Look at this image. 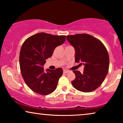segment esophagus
I'll return each instance as SVG.
<instances>
[{
    "label": "esophagus",
    "instance_id": "1",
    "mask_svg": "<svg viewBox=\"0 0 123 123\" xmlns=\"http://www.w3.org/2000/svg\"><path fill=\"white\" fill-rule=\"evenodd\" d=\"M63 72H64V73H68V72H69V71L68 70L64 69L63 70Z\"/></svg>",
    "mask_w": 123,
    "mask_h": 123
}]
</instances>
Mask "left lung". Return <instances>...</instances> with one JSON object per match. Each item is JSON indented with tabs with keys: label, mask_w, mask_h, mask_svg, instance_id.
I'll list each match as a JSON object with an SVG mask.
<instances>
[{
	"label": "left lung",
	"mask_w": 123,
	"mask_h": 123,
	"mask_svg": "<svg viewBox=\"0 0 123 123\" xmlns=\"http://www.w3.org/2000/svg\"><path fill=\"white\" fill-rule=\"evenodd\" d=\"M67 40L75 49V63L85 65L83 73L73 71L75 78L72 81V85L81 92L95 91L108 73L109 56L106 49L98 39L86 33L69 35Z\"/></svg>",
	"instance_id": "8db88e82"
}]
</instances>
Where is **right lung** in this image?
<instances>
[{"label":"right lung","instance_id":"1","mask_svg":"<svg viewBox=\"0 0 123 123\" xmlns=\"http://www.w3.org/2000/svg\"><path fill=\"white\" fill-rule=\"evenodd\" d=\"M65 41L64 35L41 32L30 36L23 43L19 54L20 69L25 83L33 92L48 95L56 88L63 69H48L45 72L43 66L55 49Z\"/></svg>","mask_w":123,"mask_h":123}]
</instances>
